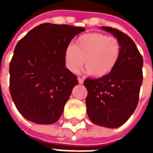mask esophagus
<instances>
[{
  "label": "esophagus",
  "instance_id": "esophagus-1",
  "mask_svg": "<svg viewBox=\"0 0 153 153\" xmlns=\"http://www.w3.org/2000/svg\"><path fill=\"white\" fill-rule=\"evenodd\" d=\"M78 81H79V84H83V79H81V78H78Z\"/></svg>",
  "mask_w": 153,
  "mask_h": 153
}]
</instances>
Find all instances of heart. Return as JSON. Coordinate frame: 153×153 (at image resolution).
I'll use <instances>...</instances> for the list:
<instances>
[{
	"mask_svg": "<svg viewBox=\"0 0 153 153\" xmlns=\"http://www.w3.org/2000/svg\"><path fill=\"white\" fill-rule=\"evenodd\" d=\"M120 56V44L117 38L100 33L81 35L74 45L65 50V66L77 73L83 65L87 72L96 78H102L113 71Z\"/></svg>",
	"mask_w": 153,
	"mask_h": 153,
	"instance_id": "obj_1",
	"label": "heart"
}]
</instances>
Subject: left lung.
I'll use <instances>...</instances> for the list:
<instances>
[{
	"label": "left lung",
	"instance_id": "8db88e82",
	"mask_svg": "<svg viewBox=\"0 0 153 153\" xmlns=\"http://www.w3.org/2000/svg\"><path fill=\"white\" fill-rule=\"evenodd\" d=\"M120 44L118 63L111 74L99 79H86L87 113L91 121L106 128L124 125L137 107L143 83V60L134 42L124 33L102 27Z\"/></svg>",
	"mask_w": 153,
	"mask_h": 153
}]
</instances>
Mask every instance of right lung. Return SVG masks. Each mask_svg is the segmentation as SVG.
I'll return each instance as SVG.
<instances>
[{
  "mask_svg": "<svg viewBox=\"0 0 153 153\" xmlns=\"http://www.w3.org/2000/svg\"><path fill=\"white\" fill-rule=\"evenodd\" d=\"M81 27L42 24L19 41L10 63V92L28 120L51 125L60 119L76 75L65 68L64 54Z\"/></svg>",
  "mask_w": 153,
  "mask_h": 153,
  "instance_id": "add662e5",
  "label": "right lung"
}]
</instances>
